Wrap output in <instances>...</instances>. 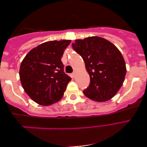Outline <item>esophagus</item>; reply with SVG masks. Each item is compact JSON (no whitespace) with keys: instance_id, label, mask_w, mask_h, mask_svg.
<instances>
[{"instance_id":"obj_1","label":"esophagus","mask_w":147,"mask_h":147,"mask_svg":"<svg viewBox=\"0 0 147 147\" xmlns=\"http://www.w3.org/2000/svg\"><path fill=\"white\" fill-rule=\"evenodd\" d=\"M71 76H72V77H73V78H75V77L76 76V71H74L73 72V73H72Z\"/></svg>"}]
</instances>
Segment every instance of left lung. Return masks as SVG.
<instances>
[{"label": "left lung", "instance_id": "left-lung-1", "mask_svg": "<svg viewBox=\"0 0 147 147\" xmlns=\"http://www.w3.org/2000/svg\"><path fill=\"white\" fill-rule=\"evenodd\" d=\"M74 49L83 58L90 82L83 93L90 100L106 102L124 83L126 64L121 53L109 41L98 36L76 40Z\"/></svg>", "mask_w": 147, "mask_h": 147}]
</instances>
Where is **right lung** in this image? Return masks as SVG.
<instances>
[{"mask_svg":"<svg viewBox=\"0 0 147 147\" xmlns=\"http://www.w3.org/2000/svg\"><path fill=\"white\" fill-rule=\"evenodd\" d=\"M71 40L49 41L24 58L19 77L24 90L35 102L50 105L61 99L71 78L64 72L61 58Z\"/></svg>","mask_w":147,"mask_h":147,"instance_id":"obj_1","label":"right lung"}]
</instances>
